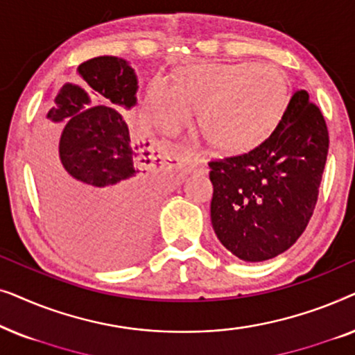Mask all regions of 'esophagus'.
<instances>
[{
	"label": "esophagus",
	"instance_id": "esophagus-1",
	"mask_svg": "<svg viewBox=\"0 0 355 355\" xmlns=\"http://www.w3.org/2000/svg\"><path fill=\"white\" fill-rule=\"evenodd\" d=\"M184 162H186L189 171H200V173H208V168L203 159L200 158H192V157H184Z\"/></svg>",
	"mask_w": 355,
	"mask_h": 355
}]
</instances>
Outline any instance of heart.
<instances>
[{"label": "heart", "mask_w": 355, "mask_h": 355, "mask_svg": "<svg viewBox=\"0 0 355 355\" xmlns=\"http://www.w3.org/2000/svg\"><path fill=\"white\" fill-rule=\"evenodd\" d=\"M291 98L286 74L255 62L198 64L184 69L176 85L155 77L144 110L159 132L176 135L198 110V124L213 147L239 153L259 145L283 118Z\"/></svg>", "instance_id": "heart-1"}]
</instances>
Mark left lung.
Instances as JSON below:
<instances>
[{
	"mask_svg": "<svg viewBox=\"0 0 355 355\" xmlns=\"http://www.w3.org/2000/svg\"><path fill=\"white\" fill-rule=\"evenodd\" d=\"M328 144L322 111L297 90L263 142L208 163L211 225L232 255L270 260L299 239L317 205Z\"/></svg>",
	"mask_w": 355,
	"mask_h": 355,
	"instance_id": "obj_1",
	"label": "left lung"
}]
</instances>
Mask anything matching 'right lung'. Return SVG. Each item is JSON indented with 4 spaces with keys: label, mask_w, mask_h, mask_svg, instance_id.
Here are the masks:
<instances>
[{
    "label": "right lung",
    "mask_w": 355,
    "mask_h": 355,
    "mask_svg": "<svg viewBox=\"0 0 355 355\" xmlns=\"http://www.w3.org/2000/svg\"><path fill=\"white\" fill-rule=\"evenodd\" d=\"M80 82L105 105L89 109L77 84H64L46 118L62 123L60 163L42 182L56 234L76 254L101 266H124L142 255L159 189L152 150L130 132L119 110L137 103V76L123 58L98 56L77 67ZM159 162V159H158Z\"/></svg>",
    "instance_id": "1"
}]
</instances>
